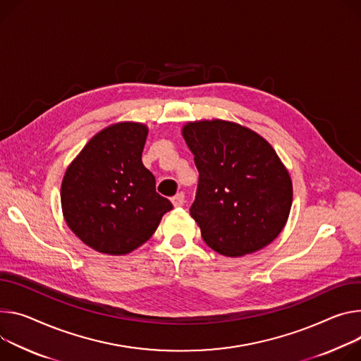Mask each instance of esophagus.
I'll list each match as a JSON object with an SVG mask.
<instances>
[{
    "mask_svg": "<svg viewBox=\"0 0 361 361\" xmlns=\"http://www.w3.org/2000/svg\"><path fill=\"white\" fill-rule=\"evenodd\" d=\"M171 202H173L174 207H181V206L184 204V194H183V192H178V194H176L174 197L171 199Z\"/></svg>",
    "mask_w": 361,
    "mask_h": 361,
    "instance_id": "esophagus-1",
    "label": "esophagus"
}]
</instances>
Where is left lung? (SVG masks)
I'll list each match as a JSON object with an SVG mask.
<instances>
[{
	"label": "left lung",
	"mask_w": 361,
	"mask_h": 361,
	"mask_svg": "<svg viewBox=\"0 0 361 361\" xmlns=\"http://www.w3.org/2000/svg\"><path fill=\"white\" fill-rule=\"evenodd\" d=\"M183 137L199 170L190 214L203 240L231 257L274 242L290 212L292 181L272 145L221 119L188 122Z\"/></svg>",
	"instance_id": "obj_1"
}]
</instances>
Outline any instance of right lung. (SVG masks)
Instances as JSON below:
<instances>
[{
    "mask_svg": "<svg viewBox=\"0 0 361 361\" xmlns=\"http://www.w3.org/2000/svg\"><path fill=\"white\" fill-rule=\"evenodd\" d=\"M148 128L119 122L97 133L72 161L61 181V210L71 231L89 247L126 255L144 245L173 209L155 191L142 164Z\"/></svg>",
    "mask_w": 361,
    "mask_h": 361,
    "instance_id": "add662e5",
    "label": "right lung"
}]
</instances>
